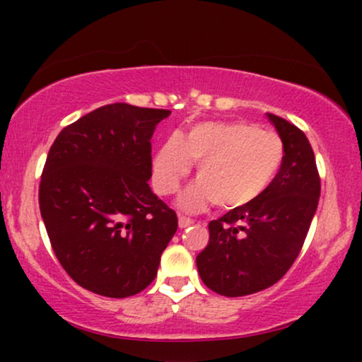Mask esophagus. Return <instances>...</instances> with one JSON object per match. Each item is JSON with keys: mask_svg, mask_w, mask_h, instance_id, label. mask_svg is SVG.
Returning a JSON list of instances; mask_svg holds the SVG:
<instances>
[{"mask_svg": "<svg viewBox=\"0 0 362 362\" xmlns=\"http://www.w3.org/2000/svg\"><path fill=\"white\" fill-rule=\"evenodd\" d=\"M194 221L190 218H187V216H178V226L180 228H187V226H190V224H192Z\"/></svg>", "mask_w": 362, "mask_h": 362, "instance_id": "1", "label": "esophagus"}]
</instances>
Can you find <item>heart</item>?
I'll list each match as a JSON object with an SVG mask.
<instances>
[{
  "label": "heart",
  "instance_id": "b5f03b06",
  "mask_svg": "<svg viewBox=\"0 0 362 362\" xmlns=\"http://www.w3.org/2000/svg\"><path fill=\"white\" fill-rule=\"evenodd\" d=\"M199 161V180L182 194L180 206L199 211L211 202L219 209L250 206L265 194L284 161V143L274 131L248 122H202L185 138L161 144L153 160V182L160 194H173Z\"/></svg>",
  "mask_w": 362,
  "mask_h": 362
}]
</instances>
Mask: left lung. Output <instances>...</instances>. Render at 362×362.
<instances>
[{
  "mask_svg": "<svg viewBox=\"0 0 362 362\" xmlns=\"http://www.w3.org/2000/svg\"><path fill=\"white\" fill-rule=\"evenodd\" d=\"M267 115L284 143L279 173L250 206L209 223V243L195 260L202 282L221 296L276 284L300 255L318 206L320 173L308 138L279 115Z\"/></svg>",
  "mask_w": 362,
  "mask_h": 362,
  "instance_id": "left-lung-1",
  "label": "left lung"
}]
</instances>
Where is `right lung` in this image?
I'll return each mask as SVG.
<instances>
[{"label": "right lung", "instance_id": "add662e5", "mask_svg": "<svg viewBox=\"0 0 362 362\" xmlns=\"http://www.w3.org/2000/svg\"><path fill=\"white\" fill-rule=\"evenodd\" d=\"M170 114L110 103L66 126L49 149L40 214L62 269L91 293L146 289L175 235V211L148 185L153 132Z\"/></svg>", "mask_w": 362, "mask_h": 362}]
</instances>
